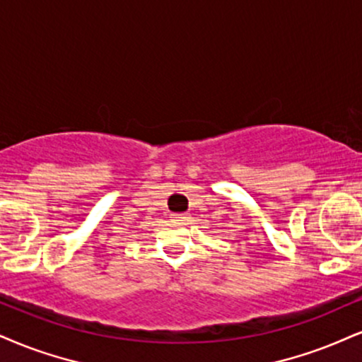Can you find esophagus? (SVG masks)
Segmentation results:
<instances>
[{
  "label": "esophagus",
  "instance_id": "obj_1",
  "mask_svg": "<svg viewBox=\"0 0 362 362\" xmlns=\"http://www.w3.org/2000/svg\"><path fill=\"white\" fill-rule=\"evenodd\" d=\"M171 220L174 223H177V225H185V223L188 221V215H185V213H176V215L171 216Z\"/></svg>",
  "mask_w": 362,
  "mask_h": 362
}]
</instances>
